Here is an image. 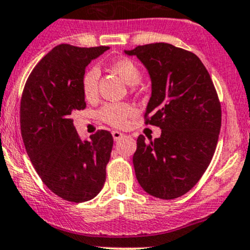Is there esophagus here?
<instances>
[{
    "label": "esophagus",
    "mask_w": 250,
    "mask_h": 250,
    "mask_svg": "<svg viewBox=\"0 0 250 250\" xmlns=\"http://www.w3.org/2000/svg\"><path fill=\"white\" fill-rule=\"evenodd\" d=\"M123 133H121V132H118V130H113L112 132V137H113V140L115 141H117V140H120L121 138H123Z\"/></svg>",
    "instance_id": "1"
}]
</instances>
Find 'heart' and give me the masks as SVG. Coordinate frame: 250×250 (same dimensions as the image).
<instances>
[{
  "mask_svg": "<svg viewBox=\"0 0 250 250\" xmlns=\"http://www.w3.org/2000/svg\"><path fill=\"white\" fill-rule=\"evenodd\" d=\"M110 69L129 85H135L141 78L139 66L129 58H120L113 60L110 64ZM99 76L100 72L95 66L89 67L83 74L81 87L85 99H93L97 95ZM134 112V107L125 103H107L98 111V117L112 127H122L125 125L128 117H130Z\"/></svg>",
  "mask_w": 250,
  "mask_h": 250,
  "instance_id": "heart-1",
  "label": "heart"
}]
</instances>
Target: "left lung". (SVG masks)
<instances>
[{
  "mask_svg": "<svg viewBox=\"0 0 250 250\" xmlns=\"http://www.w3.org/2000/svg\"><path fill=\"white\" fill-rule=\"evenodd\" d=\"M125 53L147 69L152 92L145 123L162 129L155 140L138 137V183L153 197L178 198L198 183L215 152L221 127L215 87L200 58L183 48L151 43Z\"/></svg>",
  "mask_w": 250,
  "mask_h": 250,
  "instance_id": "left-lung-1",
  "label": "left lung"
}]
</instances>
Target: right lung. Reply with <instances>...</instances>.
Wrapping results in <instances>:
<instances>
[{
    "label": "right lung",
    "mask_w": 250,
    "mask_h": 250,
    "mask_svg": "<svg viewBox=\"0 0 250 250\" xmlns=\"http://www.w3.org/2000/svg\"><path fill=\"white\" fill-rule=\"evenodd\" d=\"M107 49L59 44L40 60L22 92L20 129L30 161L44 185L69 202L94 198L106 179L112 135L98 130L82 141L71 115L85 109V66Z\"/></svg>",
    "instance_id": "1"
}]
</instances>
